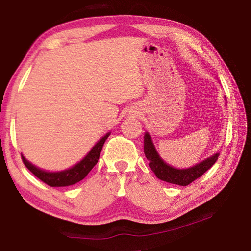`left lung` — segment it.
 <instances>
[{
  "instance_id": "1",
  "label": "left lung",
  "mask_w": 251,
  "mask_h": 251,
  "mask_svg": "<svg viewBox=\"0 0 251 251\" xmlns=\"http://www.w3.org/2000/svg\"><path fill=\"white\" fill-rule=\"evenodd\" d=\"M144 152H145L146 158L150 160V167L155 173L157 178L179 186H187L190 182L196 180L197 178L201 177L217 161L219 156V154H215L201 163L197 164L196 166L187 169L174 168L165 163L157 154L155 147L152 145L151 136L147 133L144 136Z\"/></svg>"
}]
</instances>
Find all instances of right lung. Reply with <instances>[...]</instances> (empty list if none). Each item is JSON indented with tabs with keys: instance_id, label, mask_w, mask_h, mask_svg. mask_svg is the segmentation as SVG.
I'll list each match as a JSON object with an SVG mask.
<instances>
[{
	"instance_id": "1",
	"label": "right lung",
	"mask_w": 251,
	"mask_h": 251,
	"mask_svg": "<svg viewBox=\"0 0 251 251\" xmlns=\"http://www.w3.org/2000/svg\"><path fill=\"white\" fill-rule=\"evenodd\" d=\"M108 136H109V133L106 134L104 137L92 148L91 151L88 152L83 160H80L78 164H76L75 166H73L72 168L66 169V171H63V172L49 173V172L42 171V169L35 167L31 163H28L23 156H22V160L28 171L32 174H34V175L39 178V179L45 182L46 185H49L50 187L71 186L84 179V178L87 176V174L92 171V168L97 164L100 155V151H101V148H103L104 143L106 139H107Z\"/></svg>"
}]
</instances>
